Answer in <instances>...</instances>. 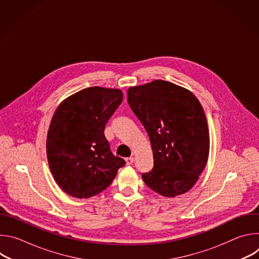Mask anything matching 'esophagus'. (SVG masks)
<instances>
[{
	"label": "esophagus",
	"instance_id": "1",
	"mask_svg": "<svg viewBox=\"0 0 259 259\" xmlns=\"http://www.w3.org/2000/svg\"><path fill=\"white\" fill-rule=\"evenodd\" d=\"M125 161H126L127 165H132L134 162V158H127Z\"/></svg>",
	"mask_w": 259,
	"mask_h": 259
}]
</instances>
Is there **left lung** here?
<instances>
[{
  "instance_id": "8db88e82",
  "label": "left lung",
  "mask_w": 259,
  "mask_h": 259,
  "mask_svg": "<svg viewBox=\"0 0 259 259\" xmlns=\"http://www.w3.org/2000/svg\"><path fill=\"white\" fill-rule=\"evenodd\" d=\"M128 103L150 137L154 168L142 179L151 190L173 198L189 192L209 156L204 109L188 89L155 80L130 87Z\"/></svg>"
}]
</instances>
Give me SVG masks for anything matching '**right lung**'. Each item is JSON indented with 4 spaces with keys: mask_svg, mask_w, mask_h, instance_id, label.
<instances>
[{
    "mask_svg": "<svg viewBox=\"0 0 259 259\" xmlns=\"http://www.w3.org/2000/svg\"><path fill=\"white\" fill-rule=\"evenodd\" d=\"M123 101L120 89L90 87L64 99L46 142L49 168L67 195L87 199L104 191L126 162L113 155L105 124Z\"/></svg>",
    "mask_w": 259,
    "mask_h": 259,
    "instance_id": "right-lung-1",
    "label": "right lung"
}]
</instances>
